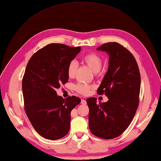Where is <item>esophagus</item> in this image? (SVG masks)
<instances>
[{"label": "esophagus", "mask_w": 161, "mask_h": 161, "mask_svg": "<svg viewBox=\"0 0 161 161\" xmlns=\"http://www.w3.org/2000/svg\"><path fill=\"white\" fill-rule=\"evenodd\" d=\"M81 104H86V100H84V99H81Z\"/></svg>", "instance_id": "obj_1"}]
</instances>
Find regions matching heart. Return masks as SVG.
Instances as JSON below:
<instances>
[{
  "instance_id": "1",
  "label": "heart",
  "mask_w": 161,
  "mask_h": 161,
  "mask_svg": "<svg viewBox=\"0 0 161 161\" xmlns=\"http://www.w3.org/2000/svg\"><path fill=\"white\" fill-rule=\"evenodd\" d=\"M81 61L86 65L88 66L91 69L95 75H99L100 73V69L102 66L103 59L101 55L98 53H89L84 55L81 58ZM77 70V64L75 61H71L67 67V75L69 77L73 78L75 75ZM95 86L93 85H90L83 83H78L75 85L74 89L78 93L81 95H88L90 91Z\"/></svg>"
}]
</instances>
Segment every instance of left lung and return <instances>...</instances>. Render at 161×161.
I'll list each match as a JSON object with an SVG mask.
<instances>
[{"instance_id":"1","label":"left lung","mask_w":161,"mask_h":161,"mask_svg":"<svg viewBox=\"0 0 161 161\" xmlns=\"http://www.w3.org/2000/svg\"><path fill=\"white\" fill-rule=\"evenodd\" d=\"M109 55V66L97 94H105L107 102L97 103L95 97L86 99L88 125L95 136L112 139L128 128L139 103L141 75L137 62L126 48L108 42L97 48Z\"/></svg>"}]
</instances>
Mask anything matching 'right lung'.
<instances>
[{"label":"right lung","instance_id":"1","mask_svg":"<svg viewBox=\"0 0 161 161\" xmlns=\"http://www.w3.org/2000/svg\"><path fill=\"white\" fill-rule=\"evenodd\" d=\"M81 50L63 44H49L33 54L22 78L25 111L33 128L49 140L69 132L70 112L81 102L75 96L64 99L56 89L69 80L67 67Z\"/></svg>","mask_w":161,"mask_h":161}]
</instances>
